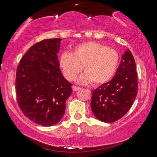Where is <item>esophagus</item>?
Masks as SVG:
<instances>
[{
    "mask_svg": "<svg viewBox=\"0 0 157 157\" xmlns=\"http://www.w3.org/2000/svg\"><path fill=\"white\" fill-rule=\"evenodd\" d=\"M79 89H80V87L79 86H73V90L74 91H78Z\"/></svg>",
    "mask_w": 157,
    "mask_h": 157,
    "instance_id": "obj_1",
    "label": "esophagus"
}]
</instances>
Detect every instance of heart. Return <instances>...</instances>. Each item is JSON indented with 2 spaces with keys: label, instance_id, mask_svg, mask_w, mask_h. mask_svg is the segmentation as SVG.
<instances>
[{
  "label": "heart",
  "instance_id": "heart-1",
  "mask_svg": "<svg viewBox=\"0 0 157 157\" xmlns=\"http://www.w3.org/2000/svg\"><path fill=\"white\" fill-rule=\"evenodd\" d=\"M60 66L68 80H73L84 67L85 74L79 82H91L99 85L109 81L118 66L119 55L112 48L94 41L80 44L75 47L73 54L63 52L60 57Z\"/></svg>",
  "mask_w": 157,
  "mask_h": 157
}]
</instances>
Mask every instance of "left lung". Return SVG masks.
Returning a JSON list of instances; mask_svg holds the SVG:
<instances>
[{"mask_svg": "<svg viewBox=\"0 0 157 157\" xmlns=\"http://www.w3.org/2000/svg\"><path fill=\"white\" fill-rule=\"evenodd\" d=\"M137 91L136 63L131 51L127 49L113 79L93 91L92 112L105 123L118 121L132 107Z\"/></svg>", "mask_w": 157, "mask_h": 157, "instance_id": "obj_1", "label": "left lung"}]
</instances>
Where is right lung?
Listing matches in <instances>:
<instances>
[{"label": "right lung", "mask_w": 157, "mask_h": 157, "mask_svg": "<svg viewBox=\"0 0 157 157\" xmlns=\"http://www.w3.org/2000/svg\"><path fill=\"white\" fill-rule=\"evenodd\" d=\"M61 39H44L23 55L16 75L17 102L23 114L34 123L52 126L65 113L72 84L63 78L58 52Z\"/></svg>", "instance_id": "1"}]
</instances>
